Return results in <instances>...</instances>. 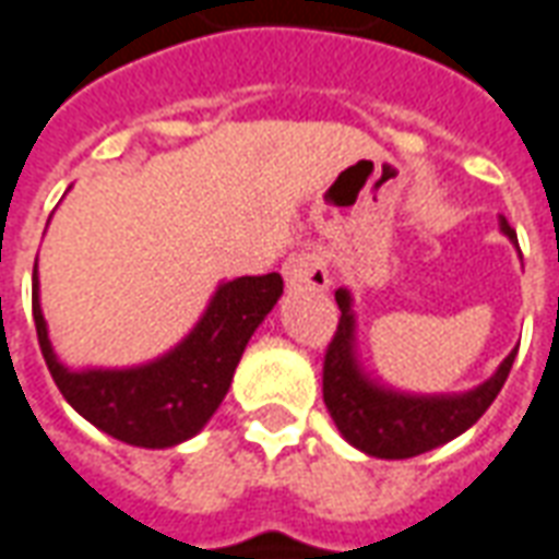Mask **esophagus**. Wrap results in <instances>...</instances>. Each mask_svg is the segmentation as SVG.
<instances>
[{"mask_svg":"<svg viewBox=\"0 0 559 559\" xmlns=\"http://www.w3.org/2000/svg\"><path fill=\"white\" fill-rule=\"evenodd\" d=\"M288 286L298 288H312V292H322L328 288V261H324L322 249H300L292 252L283 264Z\"/></svg>","mask_w":559,"mask_h":559,"instance_id":"obj_1","label":"esophagus"}]
</instances>
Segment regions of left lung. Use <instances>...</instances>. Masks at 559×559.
Segmentation results:
<instances>
[{
  "mask_svg": "<svg viewBox=\"0 0 559 559\" xmlns=\"http://www.w3.org/2000/svg\"><path fill=\"white\" fill-rule=\"evenodd\" d=\"M502 231L512 237V225L502 219ZM340 322L324 349L322 394L324 406L340 427V433L349 439L355 449L367 451L370 457L403 461L425 451L445 445L463 430L476 425L488 406L497 400L500 388L509 379L514 355L512 352L500 370L490 376L485 385L454 397H406L385 388L370 385L355 364L352 352V300L349 292H336Z\"/></svg>",
  "mask_w": 559,
  "mask_h": 559,
  "instance_id": "left-lung-1",
  "label": "left lung"
}]
</instances>
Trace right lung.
I'll return each instance as SVG.
<instances>
[{"mask_svg":"<svg viewBox=\"0 0 559 559\" xmlns=\"http://www.w3.org/2000/svg\"><path fill=\"white\" fill-rule=\"evenodd\" d=\"M283 295V276H240L225 283L210 300L204 319L165 358L134 370H83L71 373L57 361L38 307V276L33 271V319L47 370L62 397L108 437L168 449L195 437L231 388V376L249 336Z\"/></svg>","mask_w":559,"mask_h":559,"instance_id":"1","label":"right lung"}]
</instances>
